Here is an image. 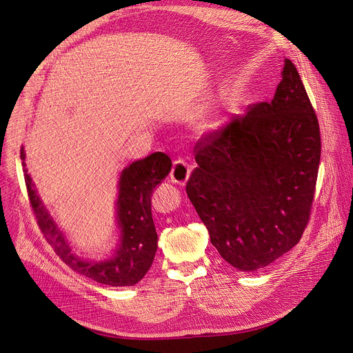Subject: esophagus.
<instances>
[{
	"label": "esophagus",
	"mask_w": 353,
	"mask_h": 353,
	"mask_svg": "<svg viewBox=\"0 0 353 353\" xmlns=\"http://www.w3.org/2000/svg\"><path fill=\"white\" fill-rule=\"evenodd\" d=\"M191 174V165L187 163L185 161H175L174 166H172V171H171V179L172 182L178 185H185L187 181L190 178Z\"/></svg>",
	"instance_id": "1"
}]
</instances>
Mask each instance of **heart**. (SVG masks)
I'll return each mask as SVG.
<instances>
[{
  "instance_id": "1",
  "label": "heart",
  "mask_w": 353,
  "mask_h": 353,
  "mask_svg": "<svg viewBox=\"0 0 353 353\" xmlns=\"http://www.w3.org/2000/svg\"><path fill=\"white\" fill-rule=\"evenodd\" d=\"M216 125V121H214V117H210V116H205L200 120V128L207 130V129H213Z\"/></svg>"
}]
</instances>
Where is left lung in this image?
<instances>
[{
    "label": "left lung",
    "instance_id": "left-lung-1",
    "mask_svg": "<svg viewBox=\"0 0 353 353\" xmlns=\"http://www.w3.org/2000/svg\"><path fill=\"white\" fill-rule=\"evenodd\" d=\"M281 75L271 103L199 140L185 188L220 256L245 272L300 242L314 199L319 121L290 59Z\"/></svg>",
    "mask_w": 353,
    "mask_h": 353
}]
</instances>
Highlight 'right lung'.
<instances>
[{
    "label": "right lung",
    "instance_id": "add662e5",
    "mask_svg": "<svg viewBox=\"0 0 353 353\" xmlns=\"http://www.w3.org/2000/svg\"><path fill=\"white\" fill-rule=\"evenodd\" d=\"M24 181L37 224L53 250L69 268L83 276L110 287L137 284L150 270L158 249V234L152 219V192L171 172L172 162L168 154L154 152L145 159L125 166L119 179L116 220L120 229L119 246L105 261H85L72 252L63 232L52 219L40 200L32 176L26 168V152L21 146Z\"/></svg>",
    "mask_w": 353,
    "mask_h": 353
}]
</instances>
